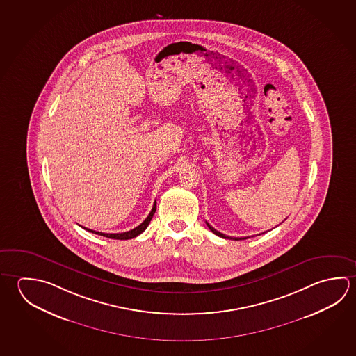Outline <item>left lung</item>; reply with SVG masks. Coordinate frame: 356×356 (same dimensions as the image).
<instances>
[{
  "mask_svg": "<svg viewBox=\"0 0 356 356\" xmlns=\"http://www.w3.org/2000/svg\"><path fill=\"white\" fill-rule=\"evenodd\" d=\"M206 225H207V227H209V229H210L215 235H218V236L220 237H224V238H232V237L226 236L224 234H221V232H218V230H215V229H213L211 225L209 224V222H206ZM243 238H248V237H243ZM243 238H235V237H234L232 240H243Z\"/></svg>",
  "mask_w": 356,
  "mask_h": 356,
  "instance_id": "8db88e82",
  "label": "left lung"
}]
</instances>
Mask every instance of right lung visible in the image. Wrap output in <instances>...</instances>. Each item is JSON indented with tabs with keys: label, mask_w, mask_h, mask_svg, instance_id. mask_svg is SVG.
<instances>
[{
	"label": "right lung",
	"mask_w": 356,
	"mask_h": 356,
	"mask_svg": "<svg viewBox=\"0 0 356 356\" xmlns=\"http://www.w3.org/2000/svg\"><path fill=\"white\" fill-rule=\"evenodd\" d=\"M155 211H156V201L154 202L152 210H151L150 213H149V216L145 218L144 222H141V224L136 226L135 229H132V230L121 232V234H105V232L90 230V229H86V227H83V229L90 231V232H92V234H97V235H101V236L108 237V238H115V240H129V238H134V237L138 236L141 232H144V231L146 230V227L150 224L151 218L154 216Z\"/></svg>",
	"instance_id": "obj_1"
}]
</instances>
